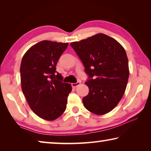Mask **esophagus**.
<instances>
[{"mask_svg": "<svg viewBox=\"0 0 151 151\" xmlns=\"http://www.w3.org/2000/svg\"><path fill=\"white\" fill-rule=\"evenodd\" d=\"M80 84H81L80 82H76V83H73L72 84V86L73 88H76V86H78L79 85H80Z\"/></svg>", "mask_w": 151, "mask_h": 151, "instance_id": "esophagus-1", "label": "esophagus"}]
</instances>
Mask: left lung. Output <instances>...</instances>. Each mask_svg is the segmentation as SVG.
Here are the masks:
<instances>
[{"instance_id":"8db88e82","label":"left lung","mask_w":151,"mask_h":151,"mask_svg":"<svg viewBox=\"0 0 151 151\" xmlns=\"http://www.w3.org/2000/svg\"><path fill=\"white\" fill-rule=\"evenodd\" d=\"M70 46L88 76L85 84L89 92L83 98L84 106L98 115L108 113L118 104L127 87L129 70L125 50L115 39L102 33Z\"/></svg>"}]
</instances>
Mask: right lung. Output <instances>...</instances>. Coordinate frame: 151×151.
Returning a JSON list of instances; mask_svg holds the SVG:
<instances>
[{"mask_svg": "<svg viewBox=\"0 0 151 151\" xmlns=\"http://www.w3.org/2000/svg\"><path fill=\"white\" fill-rule=\"evenodd\" d=\"M68 43L42 40L32 46L22 57L20 81L22 93L32 111L41 119L53 121L66 108L70 84L62 82L56 71L58 59Z\"/></svg>", "mask_w": 151, "mask_h": 151, "instance_id": "1", "label": "right lung"}]
</instances>
